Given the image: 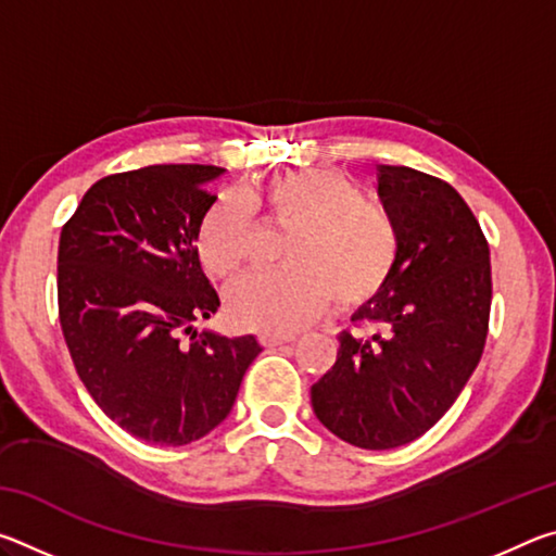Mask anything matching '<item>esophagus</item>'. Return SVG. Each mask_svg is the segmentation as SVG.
I'll use <instances>...</instances> for the list:
<instances>
[{
	"label": "esophagus",
	"instance_id": "1",
	"mask_svg": "<svg viewBox=\"0 0 556 556\" xmlns=\"http://www.w3.org/2000/svg\"><path fill=\"white\" fill-rule=\"evenodd\" d=\"M260 341H262V345H267V348H277V345H285V343H294L296 336H262Z\"/></svg>",
	"mask_w": 556,
	"mask_h": 556
}]
</instances>
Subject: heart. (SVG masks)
Returning <instances> with one entry per match:
<instances>
[{
	"label": "heart",
	"mask_w": 556,
	"mask_h": 556,
	"mask_svg": "<svg viewBox=\"0 0 556 556\" xmlns=\"http://www.w3.org/2000/svg\"><path fill=\"white\" fill-rule=\"evenodd\" d=\"M255 208L291 235L281 271L250 275L225 291V312L242 331L287 336L333 304L351 314L372 304L397 269L400 228L363 188L333 168L287 172L255 193L225 191L199 225V255L215 277L248 265L255 240Z\"/></svg>",
	"instance_id": "heart-1"
}]
</instances>
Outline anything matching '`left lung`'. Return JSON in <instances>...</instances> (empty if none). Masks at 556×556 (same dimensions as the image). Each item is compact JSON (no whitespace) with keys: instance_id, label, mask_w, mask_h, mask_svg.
<instances>
[{"instance_id":"8db88e82","label":"left lung","mask_w":556,"mask_h":556,"mask_svg":"<svg viewBox=\"0 0 556 556\" xmlns=\"http://www.w3.org/2000/svg\"><path fill=\"white\" fill-rule=\"evenodd\" d=\"M378 193L400 228L397 269L338 336L333 368L312 388L318 421L348 444L382 451L444 417L483 355L491 250L454 186L409 166H378Z\"/></svg>"}]
</instances>
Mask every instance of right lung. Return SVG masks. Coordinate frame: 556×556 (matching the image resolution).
Returning <instances> with one entry per match:
<instances>
[{
  "label": "right lung",
  "instance_id": "obj_1",
  "mask_svg": "<svg viewBox=\"0 0 556 556\" xmlns=\"http://www.w3.org/2000/svg\"><path fill=\"white\" fill-rule=\"evenodd\" d=\"M220 166L162 164L100 178L59 242V318L78 378L131 437L184 446L228 417L255 336L193 324L218 312L199 225Z\"/></svg>",
  "mask_w": 556,
  "mask_h": 556
}]
</instances>
